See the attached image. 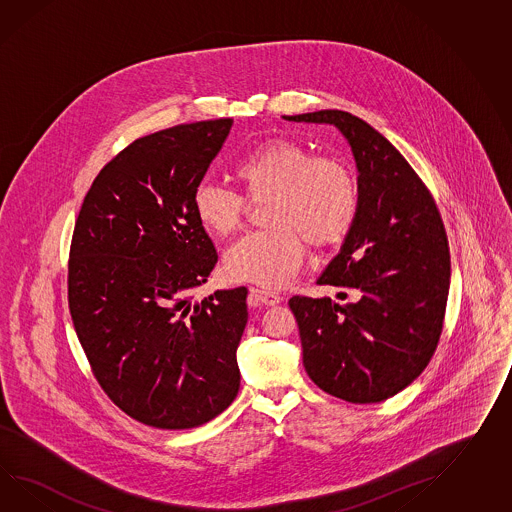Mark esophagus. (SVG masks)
I'll return each instance as SVG.
<instances>
[{"label":"esophagus","instance_id":"34e87169","mask_svg":"<svg viewBox=\"0 0 512 512\" xmlns=\"http://www.w3.org/2000/svg\"><path fill=\"white\" fill-rule=\"evenodd\" d=\"M251 296L255 298V300L262 303V305H266V307H272V305H277V303H281L283 298L277 294V292H272V290H262V288H251L250 290Z\"/></svg>","mask_w":512,"mask_h":512}]
</instances>
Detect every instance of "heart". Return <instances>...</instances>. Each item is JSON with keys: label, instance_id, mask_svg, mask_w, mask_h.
I'll list each match as a JSON object with an SVG mask.
<instances>
[{"label": "heart", "instance_id": "1", "mask_svg": "<svg viewBox=\"0 0 512 512\" xmlns=\"http://www.w3.org/2000/svg\"><path fill=\"white\" fill-rule=\"evenodd\" d=\"M250 201L268 200L266 231L251 233L225 251L224 270L235 281L285 287L305 259V243L331 248L348 237L359 212V183L337 157H314L294 140H268L233 166ZM198 224L214 237H231L248 203L231 188L201 181L192 192Z\"/></svg>", "mask_w": 512, "mask_h": 512}]
</instances>
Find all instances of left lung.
Wrapping results in <instances>:
<instances>
[{"mask_svg": "<svg viewBox=\"0 0 512 512\" xmlns=\"http://www.w3.org/2000/svg\"><path fill=\"white\" fill-rule=\"evenodd\" d=\"M283 118L335 125L359 172L355 224L318 277L357 300L290 298L303 366L335 398L379 403L409 387L437 349L449 290L446 229L422 179L372 125L335 109Z\"/></svg>", "mask_w": 512, "mask_h": 512, "instance_id": "1", "label": "left lung"}]
</instances>
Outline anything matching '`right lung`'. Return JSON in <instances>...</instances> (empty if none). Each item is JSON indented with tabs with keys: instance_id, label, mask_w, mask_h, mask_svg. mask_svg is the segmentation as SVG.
I'll return each mask as SVG.
<instances>
[{
	"instance_id": "1",
	"label": "right lung",
	"mask_w": 512,
	"mask_h": 512,
	"mask_svg": "<svg viewBox=\"0 0 512 512\" xmlns=\"http://www.w3.org/2000/svg\"><path fill=\"white\" fill-rule=\"evenodd\" d=\"M231 125L220 118L137 138L103 166L75 222V333L114 405L157 429L207 424L240 388L248 288L194 300L218 253L194 216L192 192Z\"/></svg>"
}]
</instances>
